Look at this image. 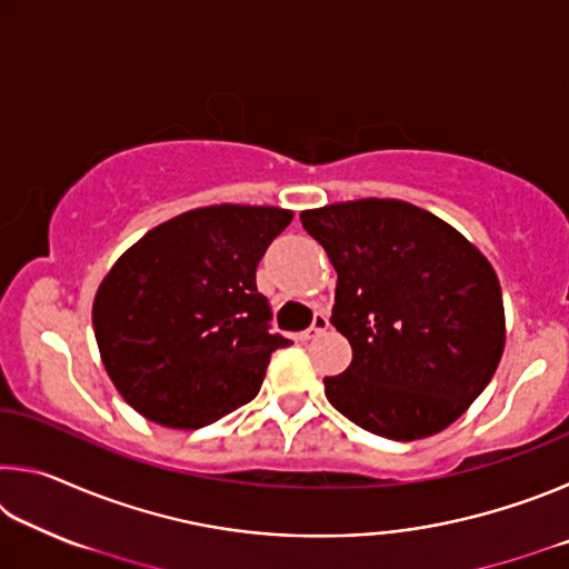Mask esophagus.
Wrapping results in <instances>:
<instances>
[{
    "instance_id": "obj_1",
    "label": "esophagus",
    "mask_w": 569,
    "mask_h": 569,
    "mask_svg": "<svg viewBox=\"0 0 569 569\" xmlns=\"http://www.w3.org/2000/svg\"><path fill=\"white\" fill-rule=\"evenodd\" d=\"M329 329V316H326L323 311H319V313H313V323L308 326V329L301 333V339L303 341H308V339H313L316 333H321V331H326Z\"/></svg>"
}]
</instances>
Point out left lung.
Returning <instances> with one entry per match:
<instances>
[{
  "mask_svg": "<svg viewBox=\"0 0 569 569\" xmlns=\"http://www.w3.org/2000/svg\"><path fill=\"white\" fill-rule=\"evenodd\" d=\"M339 273L331 323L351 366L326 399L371 435H437L469 409L505 351L495 268L445 220L403 200L363 198L303 210Z\"/></svg>",
  "mask_w": 569,
  "mask_h": 569,
  "instance_id": "8db88e82",
  "label": "left lung"
}]
</instances>
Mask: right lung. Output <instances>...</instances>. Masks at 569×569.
Masks as SVG:
<instances>
[{
  "mask_svg": "<svg viewBox=\"0 0 569 569\" xmlns=\"http://www.w3.org/2000/svg\"><path fill=\"white\" fill-rule=\"evenodd\" d=\"M293 213L210 206L152 228L124 250L92 303L94 339L114 389L142 417L200 429L256 399L271 333L256 268Z\"/></svg>",
  "mask_w": 569,
  "mask_h": 569,
  "instance_id": "obj_1",
  "label": "right lung"
}]
</instances>
